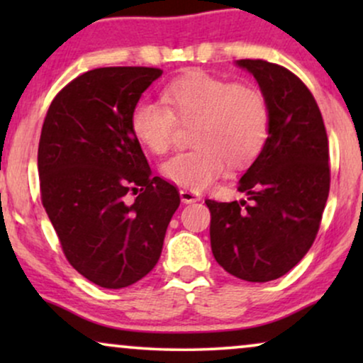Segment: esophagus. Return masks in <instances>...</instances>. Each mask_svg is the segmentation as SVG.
<instances>
[{
    "label": "esophagus",
    "mask_w": 363,
    "mask_h": 363,
    "mask_svg": "<svg viewBox=\"0 0 363 363\" xmlns=\"http://www.w3.org/2000/svg\"><path fill=\"white\" fill-rule=\"evenodd\" d=\"M180 196L183 203H196L200 201V193L195 190H190V188H182L180 190Z\"/></svg>",
    "instance_id": "obj_1"
}]
</instances>
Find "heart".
<instances>
[{
  "label": "heart",
  "mask_w": 363,
  "mask_h": 363,
  "mask_svg": "<svg viewBox=\"0 0 363 363\" xmlns=\"http://www.w3.org/2000/svg\"><path fill=\"white\" fill-rule=\"evenodd\" d=\"M162 102H137L130 127L148 150L165 153L180 125H195L191 143L196 147L163 163V175L183 188L200 190L225 175L230 165H247L269 137V106L251 84L191 71L162 89Z\"/></svg>",
  "instance_id": "obj_1"
}]
</instances>
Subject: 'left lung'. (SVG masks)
Listing matches in <instances>:
<instances>
[{"mask_svg":"<svg viewBox=\"0 0 363 363\" xmlns=\"http://www.w3.org/2000/svg\"><path fill=\"white\" fill-rule=\"evenodd\" d=\"M271 112L269 137L238 185L241 201L205 200L215 259L231 276L267 282L289 272L314 242L330 188L329 140L314 96L289 69L240 59Z\"/></svg>","mask_w":363,"mask_h":363,"instance_id":"obj_1","label":"left lung"}]
</instances>
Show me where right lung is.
Listing matches in <instances>:
<instances>
[{"instance_id": "add662e5", "label": "right lung", "mask_w": 363, "mask_h": 363, "mask_svg": "<svg viewBox=\"0 0 363 363\" xmlns=\"http://www.w3.org/2000/svg\"><path fill=\"white\" fill-rule=\"evenodd\" d=\"M160 76L158 67L84 72L57 92L43 123V206L69 264L106 289L132 286L155 267L180 206L178 188L152 177L130 127L133 106Z\"/></svg>"}]
</instances>
